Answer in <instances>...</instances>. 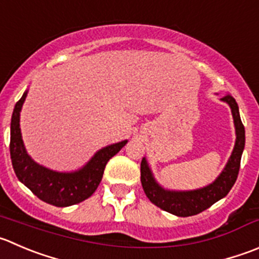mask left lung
<instances>
[{
  "label": "left lung",
  "mask_w": 259,
  "mask_h": 259,
  "mask_svg": "<svg viewBox=\"0 0 259 259\" xmlns=\"http://www.w3.org/2000/svg\"><path fill=\"white\" fill-rule=\"evenodd\" d=\"M222 101L227 102L232 109L237 134L234 149L223 172L214 182L202 188L192 191H169L158 185L148 165L147 159L143 158L140 164V181L145 195L155 206L176 217H192L209 209L211 205L227 196L232 190L239 173L240 159L245 144V130L240 120L239 107L234 97L232 95H225Z\"/></svg>",
  "instance_id": "1"
}]
</instances>
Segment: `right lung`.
Here are the masks:
<instances>
[{"label":"right lung","mask_w":259,"mask_h":259,"mask_svg":"<svg viewBox=\"0 0 259 259\" xmlns=\"http://www.w3.org/2000/svg\"><path fill=\"white\" fill-rule=\"evenodd\" d=\"M26 95L27 91L24 92L21 99L16 102L11 117L10 154L17 178L35 196L47 204L66 207L84 201L99 187L110 158L119 153L127 140L102 148L84 167L76 172H55L42 167L27 154L21 138L20 111Z\"/></svg>","instance_id":"right-lung-1"}]
</instances>
